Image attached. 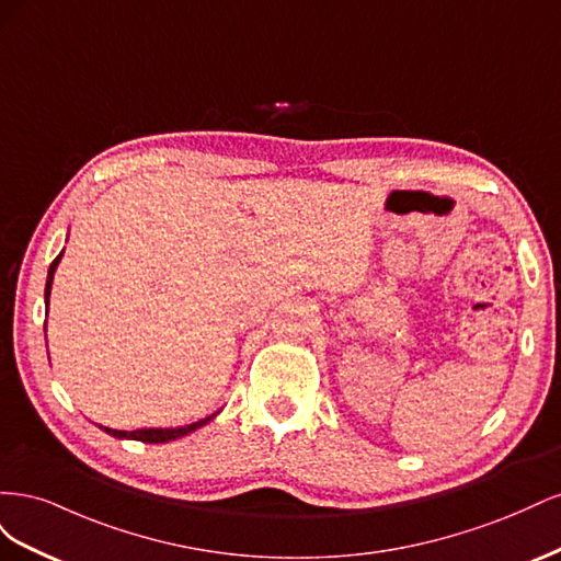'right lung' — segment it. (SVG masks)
<instances>
[{
    "instance_id": "1",
    "label": "right lung",
    "mask_w": 561,
    "mask_h": 561,
    "mask_svg": "<svg viewBox=\"0 0 561 561\" xmlns=\"http://www.w3.org/2000/svg\"><path fill=\"white\" fill-rule=\"evenodd\" d=\"M60 257H62V252L58 254V257L50 262V266H48V276H46V290H44V299H46V307H48V295H50V285H54V274H56V268H58V262H60ZM46 313H48V309H46ZM217 416V412L215 414H210V416H206V419H201V421H196V423H190V426H180V428H140V431H112V428H105L110 435H114V437H118V439H138V443H149V445H161V443H171V439H178V437H184V435H190V433H194L196 428H201V426H206L208 421H213Z\"/></svg>"
}]
</instances>
